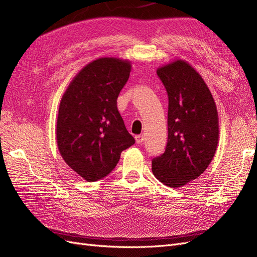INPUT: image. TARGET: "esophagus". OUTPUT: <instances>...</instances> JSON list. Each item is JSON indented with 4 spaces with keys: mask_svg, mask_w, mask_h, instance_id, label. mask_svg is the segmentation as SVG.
<instances>
[{
    "mask_svg": "<svg viewBox=\"0 0 257 257\" xmlns=\"http://www.w3.org/2000/svg\"><path fill=\"white\" fill-rule=\"evenodd\" d=\"M144 136L143 135H137L136 137H135V141H136V144H138V145H141V144H143L144 143Z\"/></svg>",
    "mask_w": 257,
    "mask_h": 257,
    "instance_id": "obj_1",
    "label": "esophagus"
}]
</instances>
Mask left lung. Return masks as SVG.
Here are the masks:
<instances>
[{"label":"left lung","instance_id":"obj_1","mask_svg":"<svg viewBox=\"0 0 257 257\" xmlns=\"http://www.w3.org/2000/svg\"><path fill=\"white\" fill-rule=\"evenodd\" d=\"M168 95L165 152L152 160L155 178L180 188L198 178L211 163L219 142V116L211 92L188 62L158 68Z\"/></svg>","mask_w":257,"mask_h":257}]
</instances>
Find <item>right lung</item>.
<instances>
[{
	"instance_id": "right-lung-1",
	"label": "right lung",
	"mask_w": 257,
	"mask_h": 257,
	"mask_svg": "<svg viewBox=\"0 0 257 257\" xmlns=\"http://www.w3.org/2000/svg\"><path fill=\"white\" fill-rule=\"evenodd\" d=\"M131 62L99 58L75 76L62 96L57 143L66 164L87 181L111 173L123 150L135 144L116 108Z\"/></svg>"
}]
</instances>
